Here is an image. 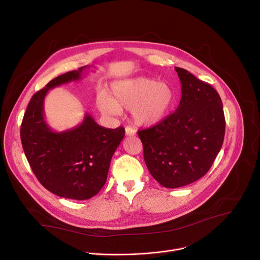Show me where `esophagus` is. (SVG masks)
<instances>
[{
  "instance_id": "obj_1",
  "label": "esophagus",
  "mask_w": 260,
  "mask_h": 260,
  "mask_svg": "<svg viewBox=\"0 0 260 260\" xmlns=\"http://www.w3.org/2000/svg\"><path fill=\"white\" fill-rule=\"evenodd\" d=\"M125 134H126V136H128V137H133V136L136 135V129L133 128V127H131V126H126V128H125Z\"/></svg>"
}]
</instances>
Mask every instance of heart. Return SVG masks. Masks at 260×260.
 Returning <instances> with one entry per match:
<instances>
[{
    "label": "heart",
    "mask_w": 260,
    "mask_h": 260,
    "mask_svg": "<svg viewBox=\"0 0 260 260\" xmlns=\"http://www.w3.org/2000/svg\"><path fill=\"white\" fill-rule=\"evenodd\" d=\"M174 101L175 92L169 84L139 76L113 82L111 95L101 98L100 108L109 114L131 110L137 124L153 126L165 118Z\"/></svg>",
    "instance_id": "1"
}]
</instances>
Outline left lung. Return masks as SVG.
<instances>
[{"mask_svg":"<svg viewBox=\"0 0 260 260\" xmlns=\"http://www.w3.org/2000/svg\"><path fill=\"white\" fill-rule=\"evenodd\" d=\"M176 71L182 91L177 111L138 132L150 175L166 188L191 184L208 172L226 127L218 93L185 69L177 67Z\"/></svg>","mask_w":260,"mask_h":260,"instance_id":"1","label":"left lung"}]
</instances>
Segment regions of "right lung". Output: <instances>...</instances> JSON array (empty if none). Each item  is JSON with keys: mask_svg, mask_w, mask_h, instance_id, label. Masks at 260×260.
<instances>
[{"mask_svg": "<svg viewBox=\"0 0 260 260\" xmlns=\"http://www.w3.org/2000/svg\"><path fill=\"white\" fill-rule=\"evenodd\" d=\"M89 66L52 79L34 94L25 112L21 140L30 167L50 192L72 200H89L107 182L111 160L125 131L100 126L85 113L82 122L55 132L45 120L44 102L49 90L80 80Z\"/></svg>", "mask_w": 260, "mask_h": 260, "instance_id": "obj_1", "label": "right lung"}]
</instances>
